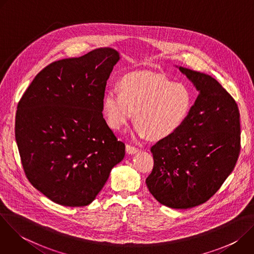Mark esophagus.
<instances>
[{"label": "esophagus", "mask_w": 254, "mask_h": 254, "mask_svg": "<svg viewBox=\"0 0 254 254\" xmlns=\"http://www.w3.org/2000/svg\"><path fill=\"white\" fill-rule=\"evenodd\" d=\"M126 152L128 155H133V154H135L137 152V150L134 147H131L130 144H127V146H126Z\"/></svg>", "instance_id": "esophagus-1"}]
</instances>
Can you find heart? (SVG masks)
Masks as SVG:
<instances>
[{
    "instance_id": "1",
    "label": "heart",
    "mask_w": 254,
    "mask_h": 254,
    "mask_svg": "<svg viewBox=\"0 0 254 254\" xmlns=\"http://www.w3.org/2000/svg\"><path fill=\"white\" fill-rule=\"evenodd\" d=\"M193 95L190 89L167 77L154 73H132L120 83V93L105 92L101 110L107 125L123 129L134 114L133 134L155 140L171 137L188 120Z\"/></svg>"
}]
</instances>
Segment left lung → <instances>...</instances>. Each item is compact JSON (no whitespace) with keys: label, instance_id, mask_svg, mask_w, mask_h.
Wrapping results in <instances>:
<instances>
[{"label":"left lung","instance_id":"obj_1","mask_svg":"<svg viewBox=\"0 0 254 254\" xmlns=\"http://www.w3.org/2000/svg\"><path fill=\"white\" fill-rule=\"evenodd\" d=\"M178 68L199 94L185 125L152 147L154 168L146 183L161 204L188 209L208 201L233 171L240 152V122L235 100L218 81Z\"/></svg>","mask_w":254,"mask_h":254}]
</instances>
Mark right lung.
<instances>
[{"instance_id":"1","label":"right lung","mask_w":254,"mask_h":254,"mask_svg":"<svg viewBox=\"0 0 254 254\" xmlns=\"http://www.w3.org/2000/svg\"><path fill=\"white\" fill-rule=\"evenodd\" d=\"M121 59L111 47L55 61L36 75L18 103L15 136L30 183L51 201L90 204L123 161L102 116L106 81Z\"/></svg>"}]
</instances>
